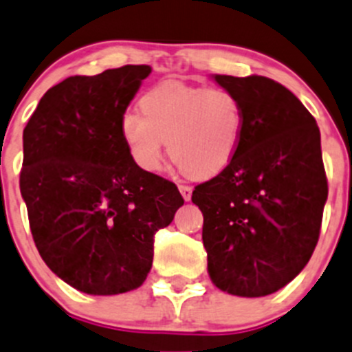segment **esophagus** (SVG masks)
<instances>
[{
    "label": "esophagus",
    "instance_id": "obj_1",
    "mask_svg": "<svg viewBox=\"0 0 352 352\" xmlns=\"http://www.w3.org/2000/svg\"><path fill=\"white\" fill-rule=\"evenodd\" d=\"M179 190L180 194H182V197L186 201H190V196H192V187L190 186H186V184H180L179 186Z\"/></svg>",
    "mask_w": 352,
    "mask_h": 352
}]
</instances>
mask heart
<instances>
[{
  "instance_id": "heart-1",
  "label": "heart",
  "mask_w": 352,
  "mask_h": 352,
  "mask_svg": "<svg viewBox=\"0 0 352 352\" xmlns=\"http://www.w3.org/2000/svg\"><path fill=\"white\" fill-rule=\"evenodd\" d=\"M139 104L142 115H122L120 134L142 170L160 168L165 142L173 162L194 179L217 175L234 158L244 131V108L232 91L165 82Z\"/></svg>"
}]
</instances>
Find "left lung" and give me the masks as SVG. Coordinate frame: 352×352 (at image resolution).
Segmentation results:
<instances>
[{
  "label": "left lung",
  "mask_w": 352,
  "mask_h": 352,
  "mask_svg": "<svg viewBox=\"0 0 352 352\" xmlns=\"http://www.w3.org/2000/svg\"><path fill=\"white\" fill-rule=\"evenodd\" d=\"M244 108L232 162L194 187L208 274L241 298L277 292L306 267L329 196L320 129L305 104L261 75H213Z\"/></svg>",
  "instance_id": "obj_1"
}]
</instances>
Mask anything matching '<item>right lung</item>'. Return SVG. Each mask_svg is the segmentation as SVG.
Instances as JSON below:
<instances>
[{"label": "right lung", "mask_w": 352, "mask_h": 352, "mask_svg": "<svg viewBox=\"0 0 352 352\" xmlns=\"http://www.w3.org/2000/svg\"><path fill=\"white\" fill-rule=\"evenodd\" d=\"M151 74L125 65L53 85L23 129L20 192L34 242L50 270L85 294L138 289L160 228L184 197L132 160L120 118Z\"/></svg>", "instance_id": "add662e5"}]
</instances>
